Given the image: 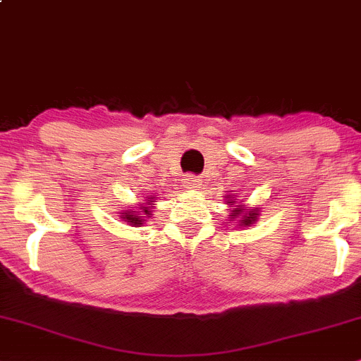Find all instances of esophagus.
<instances>
[{
    "mask_svg": "<svg viewBox=\"0 0 361 361\" xmlns=\"http://www.w3.org/2000/svg\"><path fill=\"white\" fill-rule=\"evenodd\" d=\"M185 185L188 186V188H200L202 180L198 176H195V175H186L185 176Z\"/></svg>",
    "mask_w": 361,
    "mask_h": 361,
    "instance_id": "esophagus-1",
    "label": "esophagus"
}]
</instances>
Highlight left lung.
<instances>
[{
	"label": "left lung",
	"instance_id": "1",
	"mask_svg": "<svg viewBox=\"0 0 361 361\" xmlns=\"http://www.w3.org/2000/svg\"><path fill=\"white\" fill-rule=\"evenodd\" d=\"M227 204H229V205H233V204H234V200L227 202ZM233 212H234V215H231V219H238L239 215H241L243 209H235V210H233ZM256 215H258V214H250V217H244V221H241V224H244V226H250V224L255 222Z\"/></svg>",
	"mask_w": 361,
	"mask_h": 361
}]
</instances>
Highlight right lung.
<instances>
[{"label": "right lung", "mask_w": 361, "mask_h": 361, "mask_svg": "<svg viewBox=\"0 0 361 361\" xmlns=\"http://www.w3.org/2000/svg\"><path fill=\"white\" fill-rule=\"evenodd\" d=\"M147 202H151V200H147ZM147 205H151V204H147ZM140 212H127V215L123 219H127V222H130V224H134V226H140V224L144 222V215H151V207H140Z\"/></svg>", "instance_id": "right-lung-1"}]
</instances>
